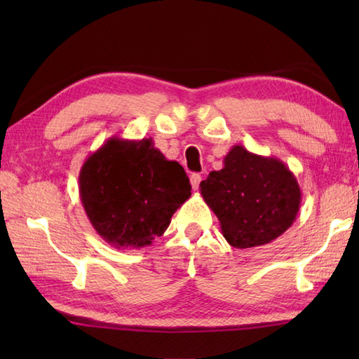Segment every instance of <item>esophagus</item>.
<instances>
[{
	"mask_svg": "<svg viewBox=\"0 0 359 359\" xmlns=\"http://www.w3.org/2000/svg\"><path fill=\"white\" fill-rule=\"evenodd\" d=\"M201 180H202L201 174H191V177H189V182H191V187H193V189H197V188H199V185H201Z\"/></svg>",
	"mask_w": 359,
	"mask_h": 359,
	"instance_id": "1",
	"label": "esophagus"
}]
</instances>
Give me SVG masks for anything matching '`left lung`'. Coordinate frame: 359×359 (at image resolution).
<instances>
[{
    "mask_svg": "<svg viewBox=\"0 0 359 359\" xmlns=\"http://www.w3.org/2000/svg\"><path fill=\"white\" fill-rule=\"evenodd\" d=\"M201 194L234 248L270 243L293 225L301 207L294 174L276 157L253 154L236 144L224 168L201 182Z\"/></svg>",
    "mask_w": 359,
    "mask_h": 359,
    "instance_id": "1",
    "label": "left lung"
}]
</instances>
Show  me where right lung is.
I'll list each match as a JSON object with an SVG mask.
<instances>
[{
    "instance_id": "1",
    "label": "right lung",
    "mask_w": 359,
    "mask_h": 359,
    "mask_svg": "<svg viewBox=\"0 0 359 359\" xmlns=\"http://www.w3.org/2000/svg\"><path fill=\"white\" fill-rule=\"evenodd\" d=\"M80 199L94 230L116 248L151 245L191 196L182 165L152 139H111L83 163Z\"/></svg>"
}]
</instances>
